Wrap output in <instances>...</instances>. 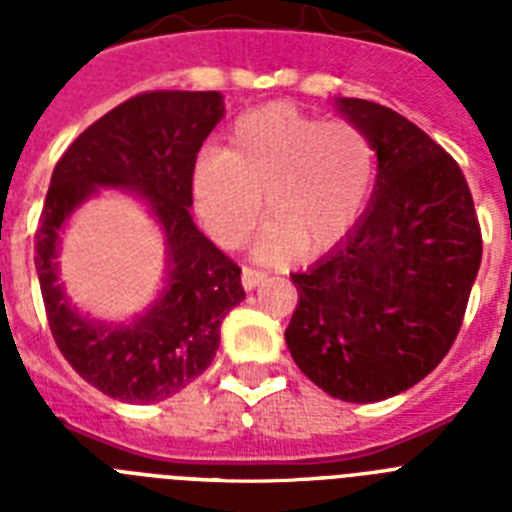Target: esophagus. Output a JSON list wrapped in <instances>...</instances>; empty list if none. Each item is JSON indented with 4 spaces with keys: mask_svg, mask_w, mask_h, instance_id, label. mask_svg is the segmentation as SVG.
Listing matches in <instances>:
<instances>
[{
    "mask_svg": "<svg viewBox=\"0 0 512 512\" xmlns=\"http://www.w3.org/2000/svg\"><path fill=\"white\" fill-rule=\"evenodd\" d=\"M243 287L246 289H253V287H259L261 282L266 279V271L261 269H253V266H243Z\"/></svg>",
    "mask_w": 512,
    "mask_h": 512,
    "instance_id": "obj_1",
    "label": "esophagus"
}]
</instances>
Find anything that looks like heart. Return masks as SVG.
Masks as SVG:
<instances>
[{"label":"heart","mask_w":512,"mask_h":512,"mask_svg":"<svg viewBox=\"0 0 512 512\" xmlns=\"http://www.w3.org/2000/svg\"><path fill=\"white\" fill-rule=\"evenodd\" d=\"M372 138L351 120H323L274 102L233 122L223 151H205L192 171V197L220 246L246 241L266 197L259 256L279 259L297 246L320 253L359 223L374 184Z\"/></svg>","instance_id":"b5f03b06"}]
</instances>
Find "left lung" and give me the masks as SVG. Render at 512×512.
Wrapping results in <instances>:
<instances>
[{
    "instance_id": "obj_1",
    "label": "left lung",
    "mask_w": 512,
    "mask_h": 512,
    "mask_svg": "<svg viewBox=\"0 0 512 512\" xmlns=\"http://www.w3.org/2000/svg\"><path fill=\"white\" fill-rule=\"evenodd\" d=\"M372 138L377 189L356 228L302 274L284 333L302 374L330 397L377 402L410 390L459 336L482 230L459 164L400 112L343 97Z\"/></svg>"
}]
</instances>
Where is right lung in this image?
Wrapping results in <instances>:
<instances>
[{"instance_id":"1","label":"right lung","mask_w":512,"mask_h":512,"mask_svg":"<svg viewBox=\"0 0 512 512\" xmlns=\"http://www.w3.org/2000/svg\"><path fill=\"white\" fill-rule=\"evenodd\" d=\"M223 117L220 92H143L89 125L58 158L35 230L45 318L63 359L104 395L158 402L184 390L215 359L220 323L246 297L241 266L192 223V171ZM97 186L135 188L170 243V282L133 326L81 319L57 284L55 246L65 217Z\"/></svg>"}]
</instances>
